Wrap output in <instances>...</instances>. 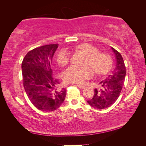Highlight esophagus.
Instances as JSON below:
<instances>
[{
	"instance_id": "obj_1",
	"label": "esophagus",
	"mask_w": 146,
	"mask_h": 146,
	"mask_svg": "<svg viewBox=\"0 0 146 146\" xmlns=\"http://www.w3.org/2000/svg\"><path fill=\"white\" fill-rule=\"evenodd\" d=\"M76 86H77V87H78V88L82 89H82H84V88H85V86H84V85H81V84H76Z\"/></svg>"
}]
</instances>
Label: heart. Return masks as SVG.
<instances>
[{
    "label": "heart",
    "mask_w": 146,
    "mask_h": 146,
    "mask_svg": "<svg viewBox=\"0 0 146 146\" xmlns=\"http://www.w3.org/2000/svg\"><path fill=\"white\" fill-rule=\"evenodd\" d=\"M87 55L84 64L90 66L97 75H104L110 70L112 66L111 57L107 53L99 52V49L92 44L85 43L76 48ZM70 53L66 49H62L56 55L58 65L64 66L69 63ZM88 66H70L63 73V78L68 83L81 84L92 76V71Z\"/></svg>",
    "instance_id": "heart-1"
}]
</instances>
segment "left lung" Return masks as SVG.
<instances>
[{
  "label": "left lung",
  "instance_id": "8db88e82",
  "mask_svg": "<svg viewBox=\"0 0 146 146\" xmlns=\"http://www.w3.org/2000/svg\"><path fill=\"white\" fill-rule=\"evenodd\" d=\"M116 58V67L105 80L99 82L93 97L88 100L91 107L98 110L108 108L115 102L120 95L125 80V66L122 55L111 48Z\"/></svg>",
  "mask_w": 146,
  "mask_h": 146
}]
</instances>
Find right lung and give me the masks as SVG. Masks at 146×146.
Instances as JSON below:
<instances>
[{"label": "right lung", "mask_w": 146, "mask_h": 146, "mask_svg": "<svg viewBox=\"0 0 146 146\" xmlns=\"http://www.w3.org/2000/svg\"><path fill=\"white\" fill-rule=\"evenodd\" d=\"M58 44L35 48L26 54L22 63L23 85L29 100L42 111L56 110L62 104L66 89L60 88L51 69Z\"/></svg>", "instance_id": "obj_1"}]
</instances>
